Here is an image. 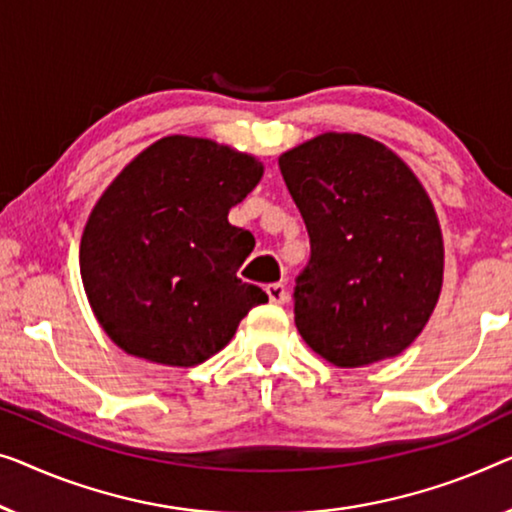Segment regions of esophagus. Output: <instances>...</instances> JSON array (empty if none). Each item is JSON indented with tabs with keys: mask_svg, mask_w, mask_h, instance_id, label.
<instances>
[{
	"mask_svg": "<svg viewBox=\"0 0 512 512\" xmlns=\"http://www.w3.org/2000/svg\"><path fill=\"white\" fill-rule=\"evenodd\" d=\"M266 294H269V301L271 303H285L287 301V289L282 282H271V285H266Z\"/></svg>",
	"mask_w": 512,
	"mask_h": 512,
	"instance_id": "esophagus-1",
	"label": "esophagus"
}]
</instances>
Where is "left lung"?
<instances>
[{
  "instance_id": "left-lung-1",
  "label": "left lung",
  "mask_w": 512,
  "mask_h": 512,
  "mask_svg": "<svg viewBox=\"0 0 512 512\" xmlns=\"http://www.w3.org/2000/svg\"><path fill=\"white\" fill-rule=\"evenodd\" d=\"M310 234L294 322L338 368L402 354L437 308L444 236L404 160L361 133H322L278 158Z\"/></svg>"
}]
</instances>
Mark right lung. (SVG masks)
<instances>
[{
	"mask_svg": "<svg viewBox=\"0 0 512 512\" xmlns=\"http://www.w3.org/2000/svg\"><path fill=\"white\" fill-rule=\"evenodd\" d=\"M264 174L255 156L209 137L167 135L121 170L91 209L80 276L108 338L144 361L190 368L269 301L236 278L253 236L227 213Z\"/></svg>",
	"mask_w": 512,
	"mask_h": 512,
	"instance_id": "add662e5",
	"label": "right lung"
}]
</instances>
